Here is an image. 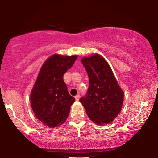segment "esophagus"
<instances>
[{
    "label": "esophagus",
    "mask_w": 158,
    "mask_h": 158,
    "mask_svg": "<svg viewBox=\"0 0 158 158\" xmlns=\"http://www.w3.org/2000/svg\"><path fill=\"white\" fill-rule=\"evenodd\" d=\"M79 98H80V95H79V94H77V96H75V99L77 101H79Z\"/></svg>",
    "instance_id": "34e87169"
}]
</instances>
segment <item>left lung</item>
I'll list each match as a JSON object with an SVG mask.
<instances>
[{
  "mask_svg": "<svg viewBox=\"0 0 158 158\" xmlns=\"http://www.w3.org/2000/svg\"><path fill=\"white\" fill-rule=\"evenodd\" d=\"M81 63L88 73L89 87L79 101L93 122L101 126L110 123L120 112L124 94L102 56L83 58Z\"/></svg>",
  "mask_w": 158,
  "mask_h": 158,
  "instance_id": "left-lung-1",
  "label": "left lung"
}]
</instances>
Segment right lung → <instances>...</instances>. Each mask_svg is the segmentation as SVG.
I'll use <instances>...</instances> for the list:
<instances>
[{
	"instance_id": "obj_1",
	"label": "right lung",
	"mask_w": 158,
	"mask_h": 158,
	"mask_svg": "<svg viewBox=\"0 0 158 158\" xmlns=\"http://www.w3.org/2000/svg\"><path fill=\"white\" fill-rule=\"evenodd\" d=\"M77 59V56L56 54L46 60L40 70L30 95V102L36 117L49 128L64 122L75 101L68 93L63 76Z\"/></svg>"
}]
</instances>
